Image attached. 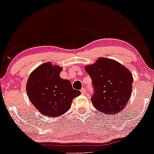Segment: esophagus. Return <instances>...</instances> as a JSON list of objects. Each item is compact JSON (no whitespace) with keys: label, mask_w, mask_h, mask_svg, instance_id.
<instances>
[{"label":"esophagus","mask_w":154,"mask_h":154,"mask_svg":"<svg viewBox=\"0 0 154 154\" xmlns=\"http://www.w3.org/2000/svg\"><path fill=\"white\" fill-rule=\"evenodd\" d=\"M81 93H82V94H85V92H86V90H85V89L84 88H82V89L81 90Z\"/></svg>","instance_id":"obj_1"}]
</instances>
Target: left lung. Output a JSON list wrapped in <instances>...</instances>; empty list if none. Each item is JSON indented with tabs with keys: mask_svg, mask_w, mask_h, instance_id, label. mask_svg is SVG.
Returning a JSON list of instances; mask_svg holds the SVG:
<instances>
[{
	"mask_svg": "<svg viewBox=\"0 0 154 154\" xmlns=\"http://www.w3.org/2000/svg\"><path fill=\"white\" fill-rule=\"evenodd\" d=\"M85 69L94 88L91 101L94 108L110 115L122 111L131 96V72L117 61L105 57H100Z\"/></svg>",
	"mask_w": 154,
	"mask_h": 154,
	"instance_id": "1",
	"label": "left lung"
}]
</instances>
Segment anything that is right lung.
<instances>
[{"label": "right lung", "mask_w": 154, "mask_h": 154, "mask_svg": "<svg viewBox=\"0 0 154 154\" xmlns=\"http://www.w3.org/2000/svg\"><path fill=\"white\" fill-rule=\"evenodd\" d=\"M62 67L46 62L29 75L26 92L29 100L41 114L55 118L68 111L73 99L81 94L69 80L60 76Z\"/></svg>", "instance_id": "right-lung-1"}]
</instances>
